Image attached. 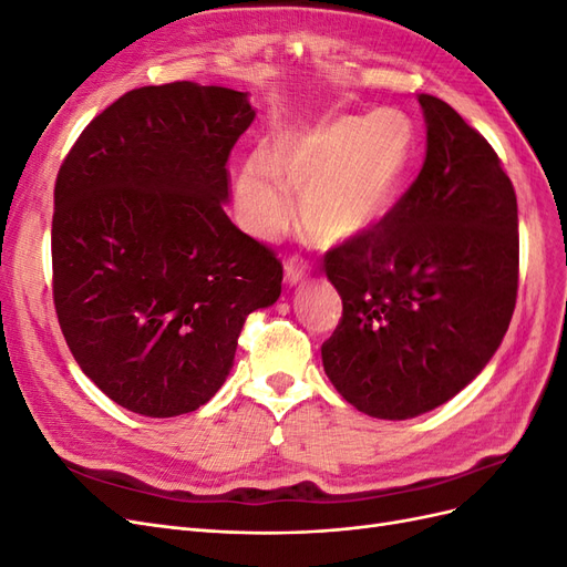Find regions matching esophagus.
<instances>
[{"label": "esophagus", "instance_id": "1", "mask_svg": "<svg viewBox=\"0 0 567 567\" xmlns=\"http://www.w3.org/2000/svg\"><path fill=\"white\" fill-rule=\"evenodd\" d=\"M284 274L288 284H298L307 274V265L300 260V257H290V260H286L284 265Z\"/></svg>", "mask_w": 567, "mask_h": 567}]
</instances>
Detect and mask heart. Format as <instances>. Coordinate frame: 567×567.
Wrapping results in <instances>:
<instances>
[{
	"instance_id": "1",
	"label": "heart",
	"mask_w": 567,
	"mask_h": 567,
	"mask_svg": "<svg viewBox=\"0 0 567 567\" xmlns=\"http://www.w3.org/2000/svg\"><path fill=\"white\" fill-rule=\"evenodd\" d=\"M414 127L394 109L342 115L279 136L252 151L236 177V208L248 231L277 236L290 217V188H302L300 215L321 241L369 231L400 198Z\"/></svg>"
}]
</instances>
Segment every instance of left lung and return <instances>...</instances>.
<instances>
[{
	"label": "left lung",
	"mask_w": 567,
	"mask_h": 567,
	"mask_svg": "<svg viewBox=\"0 0 567 567\" xmlns=\"http://www.w3.org/2000/svg\"><path fill=\"white\" fill-rule=\"evenodd\" d=\"M419 177L369 231L323 257L342 317L323 371L373 419L425 414L502 346L518 296V203L499 156L450 104L419 94Z\"/></svg>",
	"instance_id": "obj_1"
}]
</instances>
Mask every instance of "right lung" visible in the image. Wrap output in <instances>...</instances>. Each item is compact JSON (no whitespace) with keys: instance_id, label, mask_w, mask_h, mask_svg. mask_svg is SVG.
Instances as JSON below:
<instances>
[{"instance_id":"add662e5","label":"right lung","mask_w":567,"mask_h":567,"mask_svg":"<svg viewBox=\"0 0 567 567\" xmlns=\"http://www.w3.org/2000/svg\"><path fill=\"white\" fill-rule=\"evenodd\" d=\"M255 117L246 92L132 90L59 167L51 290L80 369L134 414L196 411L227 381L246 317L284 267L225 213L227 161Z\"/></svg>"}]
</instances>
